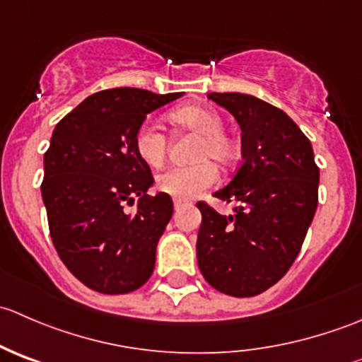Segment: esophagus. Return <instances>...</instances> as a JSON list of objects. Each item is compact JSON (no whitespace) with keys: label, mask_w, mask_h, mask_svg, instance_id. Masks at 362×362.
Instances as JSON below:
<instances>
[{"label":"esophagus","mask_w":362,"mask_h":362,"mask_svg":"<svg viewBox=\"0 0 362 362\" xmlns=\"http://www.w3.org/2000/svg\"><path fill=\"white\" fill-rule=\"evenodd\" d=\"M173 206H175V210H182V208H185V206H189V203H185V202H182V199H175V203H173Z\"/></svg>","instance_id":"obj_1"}]
</instances>
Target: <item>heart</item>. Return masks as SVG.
<instances>
[{"label":"heart","mask_w":362,"mask_h":362,"mask_svg":"<svg viewBox=\"0 0 362 362\" xmlns=\"http://www.w3.org/2000/svg\"><path fill=\"white\" fill-rule=\"evenodd\" d=\"M177 126L202 134L192 166H171L158 177V187L164 194L177 199H192L217 182L218 171L208 158L226 163L235 156V141L224 133V120L217 112L206 107H180L170 113ZM136 154L148 166H160L168 151L166 134L154 124H141L134 134Z\"/></svg>","instance_id":"heart-1"}]
</instances>
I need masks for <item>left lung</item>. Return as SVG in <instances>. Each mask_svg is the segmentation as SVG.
<instances>
[{
	"label": "left lung",
	"mask_w": 362,
	"mask_h": 362,
	"mask_svg": "<svg viewBox=\"0 0 362 362\" xmlns=\"http://www.w3.org/2000/svg\"><path fill=\"white\" fill-rule=\"evenodd\" d=\"M242 129V166L215 198L236 203L221 215L198 203L196 242L204 280L250 298L275 286L298 257L319 203V168L298 124L280 108L242 93H210Z\"/></svg>",
	"instance_id": "8db88e82"
}]
</instances>
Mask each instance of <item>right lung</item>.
<instances>
[{
  "label": "right lung",
  "instance_id": "1",
  "mask_svg": "<svg viewBox=\"0 0 362 362\" xmlns=\"http://www.w3.org/2000/svg\"><path fill=\"white\" fill-rule=\"evenodd\" d=\"M184 93L117 87L86 98L61 120L43 156L42 198L64 266L89 289L126 294L154 272L156 249L173 215L164 192L148 196L151 168L134 134L151 112ZM139 198L137 211L123 204Z\"/></svg>",
  "mask_w": 362,
  "mask_h": 362
}]
</instances>
